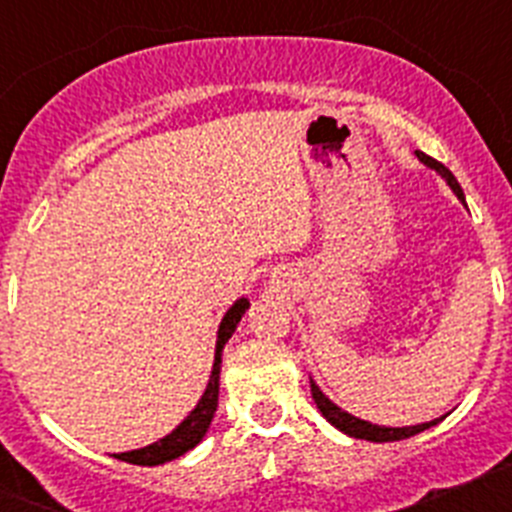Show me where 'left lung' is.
I'll return each mask as SVG.
<instances>
[{"label": "left lung", "instance_id": "left-lung-1", "mask_svg": "<svg viewBox=\"0 0 512 512\" xmlns=\"http://www.w3.org/2000/svg\"><path fill=\"white\" fill-rule=\"evenodd\" d=\"M415 156H418L420 164L436 171V174L441 176L443 182L449 184L451 192H454L456 197H459V200L464 202V192H461L459 182H456V176L451 174V171L446 169V166H443L441 161H436V158H431V156H425L423 151H415ZM464 205H467V202H464ZM310 390H312V400H315V405H318L320 415H323V418L328 420V423L333 425V428H338V431L346 433V436H351V438H364V441H374V443L402 441V438H410V436H415V433H420V431H428L431 425L441 423V420L446 418V415H441V418L428 420V423L402 425V428H390V425H377V423H369V420H361V418H356V415L346 413V410H343V408H338L336 402L330 400V397L325 395L323 390H320V387H318V384H315V379H312V377H310Z\"/></svg>", "mask_w": 512, "mask_h": 512}]
</instances>
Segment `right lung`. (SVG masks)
Wrapping results in <instances>:
<instances>
[{
    "label": "right lung",
    "mask_w": 512,
    "mask_h": 512,
    "mask_svg": "<svg viewBox=\"0 0 512 512\" xmlns=\"http://www.w3.org/2000/svg\"><path fill=\"white\" fill-rule=\"evenodd\" d=\"M248 305L251 302L246 297H238V300L230 305V310L225 312L220 325H217V341H215V361H212V372L207 379V387L202 392L200 402L194 405L192 413L176 425L174 431L166 433L164 438L148 443L143 449L125 451V454H115V459L128 461V464H138V467H158V464H166L171 459H179L182 454L192 451L197 443L205 438V433L210 431V423L215 418L217 410V395H220V366H223V348L228 343V338L233 336L241 318L246 315Z\"/></svg>",
    "instance_id": "1"
}]
</instances>
